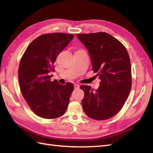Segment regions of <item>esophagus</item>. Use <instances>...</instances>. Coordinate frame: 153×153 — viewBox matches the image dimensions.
I'll return each mask as SVG.
<instances>
[{
	"instance_id": "esophagus-1",
	"label": "esophagus",
	"mask_w": 153,
	"mask_h": 153,
	"mask_svg": "<svg viewBox=\"0 0 153 153\" xmlns=\"http://www.w3.org/2000/svg\"><path fill=\"white\" fill-rule=\"evenodd\" d=\"M74 89H78L79 88V85H78V84H74Z\"/></svg>"
}]
</instances>
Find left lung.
I'll list each match as a JSON object with an SVG mask.
<instances>
[{"label":"left lung","instance_id":"left-lung-1","mask_svg":"<svg viewBox=\"0 0 153 153\" xmlns=\"http://www.w3.org/2000/svg\"><path fill=\"white\" fill-rule=\"evenodd\" d=\"M90 55L93 70L100 80V86L81 85L84 91L82 106L89 118L105 120L122 109L131 87V62L125 47L105 32L77 34Z\"/></svg>","mask_w":153,"mask_h":153}]
</instances>
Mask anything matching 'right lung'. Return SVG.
Returning <instances> with one entry per match:
<instances>
[{
	"label": "right lung",
	"instance_id": "right-lung-1",
	"mask_svg": "<svg viewBox=\"0 0 153 153\" xmlns=\"http://www.w3.org/2000/svg\"><path fill=\"white\" fill-rule=\"evenodd\" d=\"M74 37L63 33L44 34L34 39L25 50L19 63L18 77L24 99L35 114L47 119L62 116L70 101L74 85L51 82L54 62Z\"/></svg>",
	"mask_w": 153,
	"mask_h": 153
}]
</instances>
